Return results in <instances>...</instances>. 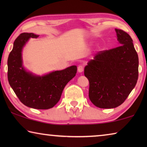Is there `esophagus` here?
I'll list each match as a JSON object with an SVG mask.
<instances>
[{
    "label": "esophagus",
    "instance_id": "esophagus-1",
    "mask_svg": "<svg viewBox=\"0 0 147 147\" xmlns=\"http://www.w3.org/2000/svg\"><path fill=\"white\" fill-rule=\"evenodd\" d=\"M78 71L79 73H82L84 71V66L83 65H79L78 67Z\"/></svg>",
    "mask_w": 147,
    "mask_h": 147
}]
</instances>
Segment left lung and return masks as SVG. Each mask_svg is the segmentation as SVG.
Segmentation results:
<instances>
[{"label":"left lung","mask_w":147,"mask_h":147,"mask_svg":"<svg viewBox=\"0 0 147 147\" xmlns=\"http://www.w3.org/2000/svg\"><path fill=\"white\" fill-rule=\"evenodd\" d=\"M121 45L96 53L84 68L89 80V97L100 108H114L123 104L138 79V55L126 32L115 29Z\"/></svg>","instance_id":"1"}]
</instances>
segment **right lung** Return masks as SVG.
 Segmentation results:
<instances>
[{"label":"right lung","instance_id":"add662e5","mask_svg":"<svg viewBox=\"0 0 147 147\" xmlns=\"http://www.w3.org/2000/svg\"><path fill=\"white\" fill-rule=\"evenodd\" d=\"M39 36L22 33L13 43L8 59V79L20 101L29 108H52L58 102L65 86L75 76L77 67L73 65L38 76L27 71L23 65L22 51L30 38Z\"/></svg>","mask_w":147,"mask_h":147}]
</instances>
